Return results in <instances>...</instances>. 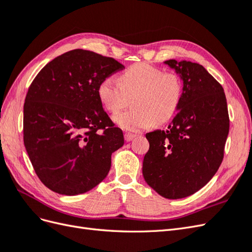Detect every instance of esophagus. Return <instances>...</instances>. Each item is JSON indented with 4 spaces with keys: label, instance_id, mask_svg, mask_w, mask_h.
<instances>
[{
    "label": "esophagus",
    "instance_id": "esophagus-1",
    "mask_svg": "<svg viewBox=\"0 0 252 252\" xmlns=\"http://www.w3.org/2000/svg\"><path fill=\"white\" fill-rule=\"evenodd\" d=\"M135 134H133V133H125V135H124V138H125V141L126 142H130V141H132L134 138H135Z\"/></svg>",
    "mask_w": 252,
    "mask_h": 252
}]
</instances>
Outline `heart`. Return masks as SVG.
Segmentation results:
<instances>
[{"instance_id":"heart-1","label":"heart","mask_w":252,"mask_h":252,"mask_svg":"<svg viewBox=\"0 0 252 252\" xmlns=\"http://www.w3.org/2000/svg\"><path fill=\"white\" fill-rule=\"evenodd\" d=\"M183 94L182 78L175 72H163L146 63L129 67L120 75L104 79L97 95L104 108L117 113L132 97V109L113 117V122L127 131H140L155 124H164L177 112Z\"/></svg>"}]
</instances>
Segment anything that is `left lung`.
<instances>
[{
    "instance_id": "obj_1",
    "label": "left lung",
    "mask_w": 252,
    "mask_h": 252,
    "mask_svg": "<svg viewBox=\"0 0 252 252\" xmlns=\"http://www.w3.org/2000/svg\"><path fill=\"white\" fill-rule=\"evenodd\" d=\"M164 64L182 78V100L166 130L146 133L143 177L159 195L178 200L200 190L218 171L229 116L223 87L202 65L175 60Z\"/></svg>"
}]
</instances>
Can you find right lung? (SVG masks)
I'll return each instance as SVG.
<instances>
[{"instance_id":"1","label":"right lung","mask_w":252,"mask_h":252,"mask_svg":"<svg viewBox=\"0 0 252 252\" xmlns=\"http://www.w3.org/2000/svg\"><path fill=\"white\" fill-rule=\"evenodd\" d=\"M124 65L74 49L37 73L24 104V145L43 184L64 195L85 193L107 177L123 131L103 109L97 87Z\"/></svg>"}]
</instances>
